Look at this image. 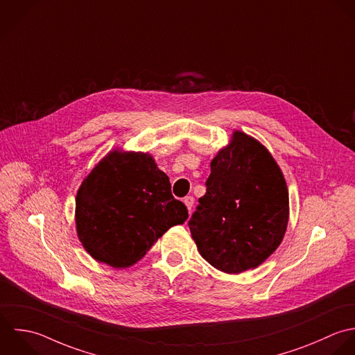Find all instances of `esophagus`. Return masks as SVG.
<instances>
[{"mask_svg": "<svg viewBox=\"0 0 355 355\" xmlns=\"http://www.w3.org/2000/svg\"><path fill=\"white\" fill-rule=\"evenodd\" d=\"M183 202H184V205L187 207L189 212H191V209H193V205H194V198H193L191 196H187V197L183 200Z\"/></svg>", "mask_w": 355, "mask_h": 355, "instance_id": "1", "label": "esophagus"}]
</instances>
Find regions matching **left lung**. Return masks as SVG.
<instances>
[{"mask_svg":"<svg viewBox=\"0 0 355 355\" xmlns=\"http://www.w3.org/2000/svg\"><path fill=\"white\" fill-rule=\"evenodd\" d=\"M207 193L189 220L201 256L239 274L261 264L281 243L289 219L284 175L256 139L234 130L211 162Z\"/></svg>","mask_w":355,"mask_h":355,"instance_id":"1","label":"left lung"}]
</instances>
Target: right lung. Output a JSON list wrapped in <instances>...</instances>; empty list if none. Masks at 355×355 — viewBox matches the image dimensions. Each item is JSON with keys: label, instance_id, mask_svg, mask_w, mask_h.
Returning <instances> with one entry per match:
<instances>
[{"label": "right lung", "instance_id": "add662e5", "mask_svg": "<svg viewBox=\"0 0 355 355\" xmlns=\"http://www.w3.org/2000/svg\"><path fill=\"white\" fill-rule=\"evenodd\" d=\"M189 218L169 178L147 153L110 151L84 179L76 198L77 234L98 261L125 268L172 226Z\"/></svg>", "mask_w": 355, "mask_h": 355}]
</instances>
